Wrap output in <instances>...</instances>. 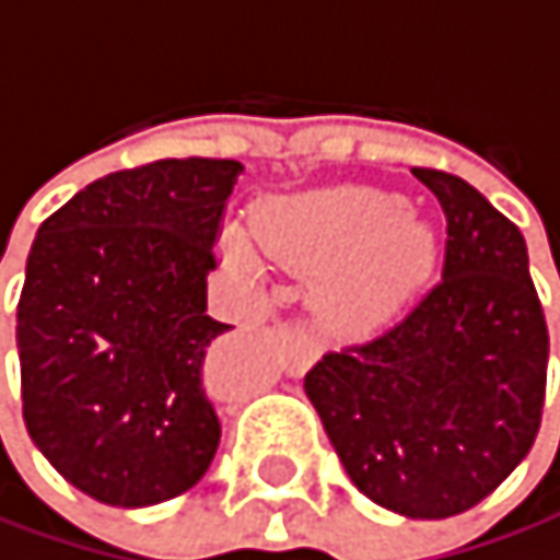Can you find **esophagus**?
<instances>
[{"mask_svg": "<svg viewBox=\"0 0 560 560\" xmlns=\"http://www.w3.org/2000/svg\"><path fill=\"white\" fill-rule=\"evenodd\" d=\"M282 351H285V369H289V375H302L315 362V358H318L315 345L308 341V335L302 328H285L282 331Z\"/></svg>", "mask_w": 560, "mask_h": 560, "instance_id": "1", "label": "esophagus"}]
</instances>
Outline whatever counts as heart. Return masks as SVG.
Here are the masks:
<instances>
[{
  "instance_id": "heart-1",
  "label": "heart",
  "mask_w": 560,
  "mask_h": 560,
  "mask_svg": "<svg viewBox=\"0 0 560 560\" xmlns=\"http://www.w3.org/2000/svg\"><path fill=\"white\" fill-rule=\"evenodd\" d=\"M261 248L292 271L315 275V308L331 328H365L392 315L431 268V229L401 198L369 185H338L289 202H268L255 219ZM235 265H252L242 232L225 235Z\"/></svg>"
}]
</instances>
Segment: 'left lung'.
I'll return each mask as SVG.
<instances>
[{
  "instance_id": "left-lung-1",
  "label": "left lung",
  "mask_w": 560,
  "mask_h": 560,
  "mask_svg": "<svg viewBox=\"0 0 560 560\" xmlns=\"http://www.w3.org/2000/svg\"><path fill=\"white\" fill-rule=\"evenodd\" d=\"M411 172L445 209L442 282L385 335L328 351L305 395L358 491L438 522L485 501L532 452L548 325L517 225L465 178Z\"/></svg>"
}]
</instances>
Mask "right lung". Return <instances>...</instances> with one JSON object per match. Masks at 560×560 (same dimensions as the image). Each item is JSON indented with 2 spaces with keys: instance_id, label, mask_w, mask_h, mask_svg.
<instances>
[{
  "instance_id": "1",
  "label": "right lung",
  "mask_w": 560,
  "mask_h": 560,
  "mask_svg": "<svg viewBox=\"0 0 560 560\" xmlns=\"http://www.w3.org/2000/svg\"><path fill=\"white\" fill-rule=\"evenodd\" d=\"M235 159H162L95 178L32 242L15 312L35 448L112 508L168 501L209 471L222 424L206 315Z\"/></svg>"
}]
</instances>
